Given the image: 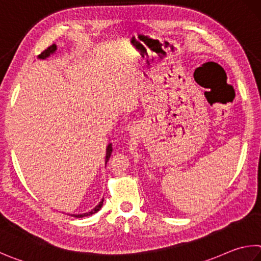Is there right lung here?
<instances>
[{"label":"right lung","instance_id":"1","mask_svg":"<svg viewBox=\"0 0 261 261\" xmlns=\"http://www.w3.org/2000/svg\"><path fill=\"white\" fill-rule=\"evenodd\" d=\"M56 51H57V45H56V44H52L51 46H49L48 49H46V50H44L43 52H42L41 55H39V57H37V58H39V59H46V58H49L50 56L55 55V54H56ZM112 151H113L112 144H108V145H107V148H106V158H105V162H106V163L108 162V160H110V158H111ZM102 203H103V198H102V200H101L100 202L98 203V204H97L96 206L93 207V209H91L90 211L85 212V213H76V215H70V216L76 217V218H83V217L92 216V215H94V213L98 212L99 210L101 209Z\"/></svg>","mask_w":261,"mask_h":261}]
</instances>
